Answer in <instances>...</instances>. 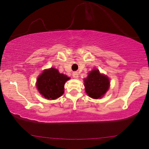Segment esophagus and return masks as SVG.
Returning a JSON list of instances; mask_svg holds the SVG:
<instances>
[{
    "mask_svg": "<svg viewBox=\"0 0 149 149\" xmlns=\"http://www.w3.org/2000/svg\"><path fill=\"white\" fill-rule=\"evenodd\" d=\"M73 77H74V78L77 79V78H78L79 75H78V74H77V72H74V73H73Z\"/></svg>",
    "mask_w": 149,
    "mask_h": 149,
    "instance_id": "esophagus-1",
    "label": "esophagus"
}]
</instances>
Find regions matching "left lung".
Wrapping results in <instances>:
<instances>
[{
	"mask_svg": "<svg viewBox=\"0 0 149 149\" xmlns=\"http://www.w3.org/2000/svg\"><path fill=\"white\" fill-rule=\"evenodd\" d=\"M84 81L86 94L94 99L102 97L110 87L108 77L100 74L97 69L91 71Z\"/></svg>",
	"mask_w": 149,
	"mask_h": 149,
	"instance_id": "left-lung-1",
	"label": "left lung"
}]
</instances>
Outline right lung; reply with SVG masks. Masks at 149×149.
Wrapping results in <instances>:
<instances>
[{"mask_svg": "<svg viewBox=\"0 0 149 149\" xmlns=\"http://www.w3.org/2000/svg\"><path fill=\"white\" fill-rule=\"evenodd\" d=\"M70 78L53 68L45 70L37 77L36 86L41 96L55 100L63 94L64 85Z\"/></svg>", "mask_w": 149, "mask_h": 149, "instance_id": "right-lung-1", "label": "right lung"}]
</instances>
